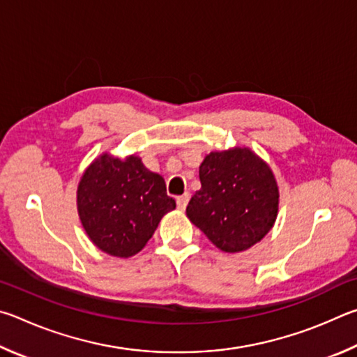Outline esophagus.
<instances>
[{"label": "esophagus", "instance_id": "obj_1", "mask_svg": "<svg viewBox=\"0 0 357 357\" xmlns=\"http://www.w3.org/2000/svg\"><path fill=\"white\" fill-rule=\"evenodd\" d=\"M188 201H190L188 192H185L183 196H178L177 197V207H178V210H185L186 205H188Z\"/></svg>", "mask_w": 357, "mask_h": 357}]
</instances>
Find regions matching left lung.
<instances>
[{"label": "left lung", "mask_w": 357, "mask_h": 357, "mask_svg": "<svg viewBox=\"0 0 357 357\" xmlns=\"http://www.w3.org/2000/svg\"><path fill=\"white\" fill-rule=\"evenodd\" d=\"M201 190L186 207L190 221L224 252L246 251L278 216L276 178L249 149L211 152L199 167Z\"/></svg>", "instance_id": "obj_1"}]
</instances>
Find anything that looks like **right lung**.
I'll use <instances>...</instances> for the list:
<instances>
[{
  "mask_svg": "<svg viewBox=\"0 0 357 357\" xmlns=\"http://www.w3.org/2000/svg\"><path fill=\"white\" fill-rule=\"evenodd\" d=\"M78 213L93 245L114 257H131L152 238L175 201L161 175L141 158L103 153L86 169L77 192Z\"/></svg>",
  "mask_w": 357,
  "mask_h": 357,
  "instance_id": "add662e5",
  "label": "right lung"
}]
</instances>
